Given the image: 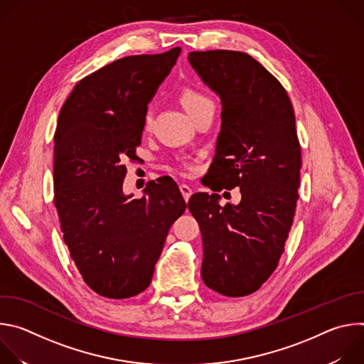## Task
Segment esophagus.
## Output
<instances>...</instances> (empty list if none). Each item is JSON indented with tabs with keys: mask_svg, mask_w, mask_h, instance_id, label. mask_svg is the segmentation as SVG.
Here are the masks:
<instances>
[{
	"mask_svg": "<svg viewBox=\"0 0 364 364\" xmlns=\"http://www.w3.org/2000/svg\"><path fill=\"white\" fill-rule=\"evenodd\" d=\"M180 191H181V194H183V198L186 200V203L190 200V197H191V194H193V190H191V187H188L187 184H181L180 186Z\"/></svg>",
	"mask_w": 364,
	"mask_h": 364,
	"instance_id": "1",
	"label": "esophagus"
}]
</instances>
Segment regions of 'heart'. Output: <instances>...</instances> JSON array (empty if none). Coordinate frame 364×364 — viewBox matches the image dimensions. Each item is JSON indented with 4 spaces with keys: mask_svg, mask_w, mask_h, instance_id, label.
Returning a JSON list of instances; mask_svg holds the SVG:
<instances>
[{
    "mask_svg": "<svg viewBox=\"0 0 364 364\" xmlns=\"http://www.w3.org/2000/svg\"><path fill=\"white\" fill-rule=\"evenodd\" d=\"M180 102H181L183 108L186 109V112L191 117L196 111H198L204 105V103L212 102V100L207 97L204 93H201V92H198L196 89L187 87V89H184L180 93ZM151 121H152V115H151V112H146L145 117H144V127H145V129L149 128Z\"/></svg>",
    "mask_w": 364,
    "mask_h": 364,
    "instance_id": "b5f03b06",
    "label": "heart"
}]
</instances>
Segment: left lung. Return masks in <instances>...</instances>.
<instances>
[{
  "label": "left lung",
  "instance_id": "left-lung-1",
  "mask_svg": "<svg viewBox=\"0 0 364 364\" xmlns=\"http://www.w3.org/2000/svg\"><path fill=\"white\" fill-rule=\"evenodd\" d=\"M188 62L222 102L209 186L240 188L239 204L197 193L188 210L203 237L201 278L226 296L261 288L278 267L298 200L301 146L284 86L247 53L191 51Z\"/></svg>",
  "mask_w": 364,
  "mask_h": 364
}]
</instances>
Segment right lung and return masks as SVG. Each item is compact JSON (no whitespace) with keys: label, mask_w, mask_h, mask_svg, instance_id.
Here are the masks:
<instances>
[{"label":"right lung","mask_w":364,"mask_h":364,"mask_svg":"<svg viewBox=\"0 0 364 364\" xmlns=\"http://www.w3.org/2000/svg\"><path fill=\"white\" fill-rule=\"evenodd\" d=\"M181 53L115 60L83 77L59 114L55 134V205L65 243L96 294L122 299L151 284L171 225L186 201L173 181H149L141 198L124 193L148 103Z\"/></svg>","instance_id":"1"}]
</instances>
